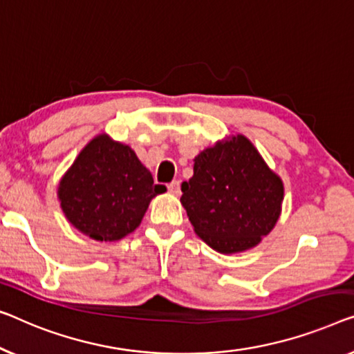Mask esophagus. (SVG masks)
<instances>
[{"label": "esophagus", "mask_w": 354, "mask_h": 354, "mask_svg": "<svg viewBox=\"0 0 354 354\" xmlns=\"http://www.w3.org/2000/svg\"><path fill=\"white\" fill-rule=\"evenodd\" d=\"M168 191H170L173 195H179L181 194V184H179V181H171L168 184Z\"/></svg>", "instance_id": "obj_1"}]
</instances>
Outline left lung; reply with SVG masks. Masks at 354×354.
I'll use <instances>...</instances> for the list:
<instances>
[{"label":"left lung","mask_w":354,"mask_h":354,"mask_svg":"<svg viewBox=\"0 0 354 354\" xmlns=\"http://www.w3.org/2000/svg\"><path fill=\"white\" fill-rule=\"evenodd\" d=\"M181 191L195 234L223 254L259 245L275 227L284 195L281 178L243 135L200 152Z\"/></svg>","instance_id":"1"}]
</instances>
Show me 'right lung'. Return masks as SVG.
I'll return each mask as SVG.
<instances>
[{"mask_svg":"<svg viewBox=\"0 0 354 354\" xmlns=\"http://www.w3.org/2000/svg\"><path fill=\"white\" fill-rule=\"evenodd\" d=\"M151 171L130 146L98 135L79 152L59 184L68 223L97 241H118L141 224L157 194Z\"/></svg>","mask_w":354,"mask_h":354,"instance_id":"obj_1","label":"right lung"}]
</instances>
